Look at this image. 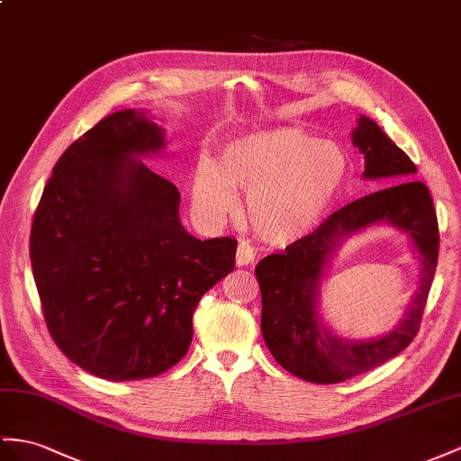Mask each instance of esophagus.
Instances as JSON below:
<instances>
[{
  "label": "esophagus",
  "mask_w": 461,
  "mask_h": 461,
  "mask_svg": "<svg viewBox=\"0 0 461 461\" xmlns=\"http://www.w3.org/2000/svg\"><path fill=\"white\" fill-rule=\"evenodd\" d=\"M253 258H255L253 247L249 243H240L238 253H235V265H238V267H247V265L253 263Z\"/></svg>",
  "instance_id": "34e87169"
}]
</instances>
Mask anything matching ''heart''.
<instances>
[{
  "mask_svg": "<svg viewBox=\"0 0 461 461\" xmlns=\"http://www.w3.org/2000/svg\"><path fill=\"white\" fill-rule=\"evenodd\" d=\"M347 176L348 158L335 141L296 126H276L231 140L220 163L200 158L193 203L204 218L221 221L238 210L240 188L247 193V212L258 238L290 245L317 228Z\"/></svg>",
  "mask_w": 461,
  "mask_h": 461,
  "instance_id": "b5f03b06",
  "label": "heart"
}]
</instances>
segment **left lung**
Masks as SVG:
<instances>
[{
  "mask_svg": "<svg viewBox=\"0 0 461 461\" xmlns=\"http://www.w3.org/2000/svg\"><path fill=\"white\" fill-rule=\"evenodd\" d=\"M352 144L364 156V179H392L395 185L333 212L285 253L268 255L255 267L265 343L282 368L312 384L345 382L407 348L419 331L438 263V220L427 185L411 179L417 173L415 163L364 114L352 130ZM375 222L408 233L421 261L420 288L389 334L372 339L339 338L319 315L322 276L339 243Z\"/></svg>",
  "mask_w": 461,
  "mask_h": 461,
  "instance_id": "1",
  "label": "left lung"
}]
</instances>
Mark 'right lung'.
<instances>
[{
	"mask_svg": "<svg viewBox=\"0 0 461 461\" xmlns=\"http://www.w3.org/2000/svg\"><path fill=\"white\" fill-rule=\"evenodd\" d=\"M163 148L144 111L104 116L58 159L32 220L49 331L103 380H144L179 362L200 298L235 267L238 241L188 233L176 186L140 159Z\"/></svg>",
	"mask_w": 461,
	"mask_h": 461,
	"instance_id": "obj_1",
	"label": "right lung"
}]
</instances>
